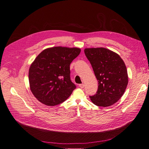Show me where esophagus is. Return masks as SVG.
Listing matches in <instances>:
<instances>
[{"label": "esophagus", "instance_id": "obj_1", "mask_svg": "<svg viewBox=\"0 0 149 149\" xmlns=\"http://www.w3.org/2000/svg\"><path fill=\"white\" fill-rule=\"evenodd\" d=\"M79 87H80L81 88H84V84H79Z\"/></svg>", "mask_w": 149, "mask_h": 149}]
</instances>
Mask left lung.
Listing matches in <instances>:
<instances>
[{
  "label": "left lung",
  "instance_id": "left-lung-1",
  "mask_svg": "<svg viewBox=\"0 0 149 149\" xmlns=\"http://www.w3.org/2000/svg\"><path fill=\"white\" fill-rule=\"evenodd\" d=\"M84 53L98 82L91 102L99 107L112 105L122 97L128 83L125 63L118 54L107 48H86Z\"/></svg>",
  "mask_w": 149,
  "mask_h": 149
}]
</instances>
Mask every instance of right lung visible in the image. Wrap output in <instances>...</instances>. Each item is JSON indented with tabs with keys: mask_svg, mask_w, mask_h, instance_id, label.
Wrapping results in <instances>:
<instances>
[{
	"mask_svg": "<svg viewBox=\"0 0 149 149\" xmlns=\"http://www.w3.org/2000/svg\"><path fill=\"white\" fill-rule=\"evenodd\" d=\"M78 47L47 48L38 55L29 71L30 90L43 104L54 106L71 95L75 85L70 80V65L81 53Z\"/></svg>",
	"mask_w": 149,
	"mask_h": 149,
	"instance_id": "right-lung-1",
	"label": "right lung"
}]
</instances>
